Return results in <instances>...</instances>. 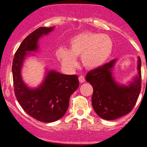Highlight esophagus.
Returning a JSON list of instances; mask_svg holds the SVG:
<instances>
[{"instance_id": "esophagus-1", "label": "esophagus", "mask_w": 147, "mask_h": 147, "mask_svg": "<svg viewBox=\"0 0 147 147\" xmlns=\"http://www.w3.org/2000/svg\"><path fill=\"white\" fill-rule=\"evenodd\" d=\"M78 80H79L80 83H84V81H85V78H84V76L81 75L78 77Z\"/></svg>"}]
</instances>
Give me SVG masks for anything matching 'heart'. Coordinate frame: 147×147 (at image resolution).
<instances>
[{"instance_id":"heart-1","label":"heart","mask_w":147,"mask_h":147,"mask_svg":"<svg viewBox=\"0 0 147 147\" xmlns=\"http://www.w3.org/2000/svg\"><path fill=\"white\" fill-rule=\"evenodd\" d=\"M70 49L60 48L56 51L58 59L66 69L77 65L76 57L81 56V62L87 69H96L108 59L112 52L113 41L107 34L84 32L70 40Z\"/></svg>"}]
</instances>
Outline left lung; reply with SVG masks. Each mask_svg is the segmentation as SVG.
I'll return each instance as SVG.
<instances>
[{"instance_id":"1","label":"left lung","mask_w":147,"mask_h":147,"mask_svg":"<svg viewBox=\"0 0 147 147\" xmlns=\"http://www.w3.org/2000/svg\"><path fill=\"white\" fill-rule=\"evenodd\" d=\"M115 60L88 71L86 80L94 88L92 106L97 115L106 120H114L129 114L134 107L142 88L141 59H138L139 76L129 86L114 81L111 74Z\"/></svg>"}]
</instances>
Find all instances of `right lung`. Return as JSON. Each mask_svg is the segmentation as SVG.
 Returning <instances> with one entry per match:
<instances>
[{
	"label": "right lung",
	"instance_id": "obj_1",
	"mask_svg": "<svg viewBox=\"0 0 147 147\" xmlns=\"http://www.w3.org/2000/svg\"><path fill=\"white\" fill-rule=\"evenodd\" d=\"M53 27H40L23 40L13 61L12 72L14 92L17 101L28 115L42 122H53L61 118L67 111L71 95L78 88V76L64 75L51 71L43 84L31 89L22 81L21 69L27 51L38 49V40L48 34Z\"/></svg>",
	"mask_w": 147,
	"mask_h": 147
}]
</instances>
